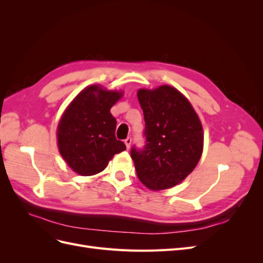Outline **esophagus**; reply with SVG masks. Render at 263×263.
Wrapping results in <instances>:
<instances>
[{
    "instance_id": "obj_1",
    "label": "esophagus",
    "mask_w": 263,
    "mask_h": 263,
    "mask_svg": "<svg viewBox=\"0 0 263 263\" xmlns=\"http://www.w3.org/2000/svg\"><path fill=\"white\" fill-rule=\"evenodd\" d=\"M125 145H126V148L129 149L130 148V145H132V137H127L125 139Z\"/></svg>"
}]
</instances>
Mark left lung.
<instances>
[{
  "instance_id": "8db88e82",
  "label": "left lung",
  "mask_w": 263,
  "mask_h": 263,
  "mask_svg": "<svg viewBox=\"0 0 263 263\" xmlns=\"http://www.w3.org/2000/svg\"><path fill=\"white\" fill-rule=\"evenodd\" d=\"M144 112L145 147H133L137 177L150 190L179 184L194 170L203 153V128L187 99L170 85L137 92Z\"/></svg>"
}]
</instances>
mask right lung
Wrapping results in <instances>:
<instances>
[{"instance_id": "right-lung-1", "label": "right lung", "mask_w": 263, "mask_h": 263, "mask_svg": "<svg viewBox=\"0 0 263 263\" xmlns=\"http://www.w3.org/2000/svg\"><path fill=\"white\" fill-rule=\"evenodd\" d=\"M123 93L91 85L79 93L63 113L57 129L60 155L81 176L106 168L114 155L126 149L115 137L116 119L110 108Z\"/></svg>"}]
</instances>
